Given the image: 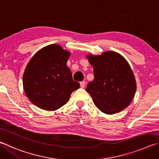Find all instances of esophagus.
Segmentation results:
<instances>
[{
  "instance_id": "obj_1",
  "label": "esophagus",
  "mask_w": 159,
  "mask_h": 159,
  "mask_svg": "<svg viewBox=\"0 0 159 159\" xmlns=\"http://www.w3.org/2000/svg\"><path fill=\"white\" fill-rule=\"evenodd\" d=\"M80 87H81V88H84L85 85V81H81L80 83Z\"/></svg>"
}]
</instances>
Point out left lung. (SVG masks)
<instances>
[{
	"mask_svg": "<svg viewBox=\"0 0 159 159\" xmlns=\"http://www.w3.org/2000/svg\"><path fill=\"white\" fill-rule=\"evenodd\" d=\"M94 69V80L86 91L95 106L106 114L117 113L126 108L134 97L136 83L126 59L115 51L100 56H87Z\"/></svg>",
	"mask_w": 159,
	"mask_h": 159,
	"instance_id": "obj_1",
	"label": "left lung"
}]
</instances>
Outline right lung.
Masks as SVG:
<instances>
[{
	"label": "right lung",
	"instance_id": "1",
	"mask_svg": "<svg viewBox=\"0 0 159 159\" xmlns=\"http://www.w3.org/2000/svg\"><path fill=\"white\" fill-rule=\"evenodd\" d=\"M70 56V52L54 44L42 48L32 57L24 73L23 85L33 104L46 111H56L79 88L67 66Z\"/></svg>",
	"mask_w": 159,
	"mask_h": 159
}]
</instances>
